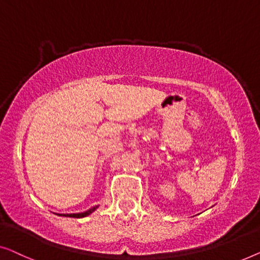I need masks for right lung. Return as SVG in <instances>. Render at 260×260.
I'll list each match as a JSON object with an SVG mask.
<instances>
[{
    "instance_id": "right-lung-1",
    "label": "right lung",
    "mask_w": 260,
    "mask_h": 260,
    "mask_svg": "<svg viewBox=\"0 0 260 260\" xmlns=\"http://www.w3.org/2000/svg\"><path fill=\"white\" fill-rule=\"evenodd\" d=\"M98 206H94L92 208H89L88 211L86 212H82V213H71V214H57V215H61V217H69V218H83V217H87V215H89L90 213H93V212L96 210Z\"/></svg>"
}]
</instances>
